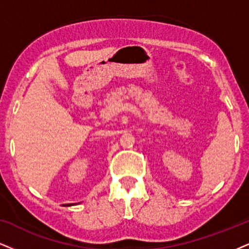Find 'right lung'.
<instances>
[{"label":"right lung","instance_id":"1","mask_svg":"<svg viewBox=\"0 0 249 249\" xmlns=\"http://www.w3.org/2000/svg\"><path fill=\"white\" fill-rule=\"evenodd\" d=\"M68 205H71V204H68Z\"/></svg>","mask_w":249,"mask_h":249}]
</instances>
